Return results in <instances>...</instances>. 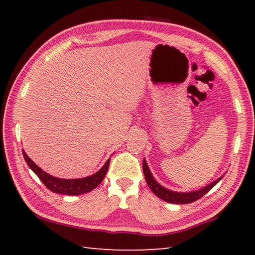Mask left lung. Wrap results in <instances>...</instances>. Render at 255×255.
Returning <instances> with one entry per match:
<instances>
[{
    "label": "left lung",
    "mask_w": 255,
    "mask_h": 255,
    "mask_svg": "<svg viewBox=\"0 0 255 255\" xmlns=\"http://www.w3.org/2000/svg\"><path fill=\"white\" fill-rule=\"evenodd\" d=\"M142 169H143V174L145 182L149 185L151 191L153 192L155 196H158L162 200H165L167 203L171 204H189L193 203L195 200L199 199L200 197H203L206 193H208L211 188H213L216 184H217L221 178L224 177V175H221L217 180H215L213 183L208 184L207 186L202 187L200 189H197V191H192V192H174L171 191V189H167L163 187L155 181V178L153 177L152 173H151L149 166L147 164V161L143 159V163H142Z\"/></svg>",
    "instance_id": "left-lung-1"
}]
</instances>
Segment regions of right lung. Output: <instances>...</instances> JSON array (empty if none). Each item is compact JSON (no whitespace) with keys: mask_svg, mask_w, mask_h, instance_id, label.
<instances>
[{"mask_svg":"<svg viewBox=\"0 0 255 255\" xmlns=\"http://www.w3.org/2000/svg\"><path fill=\"white\" fill-rule=\"evenodd\" d=\"M23 155L26 161L27 165L29 169L39 177V180L45 184V186L50 189L51 192L61 194V195H81L93 191L94 188L100 185L101 182L104 180V177L107 173L108 166H110L111 159H108L105 164L101 167V170L94 173L93 175L82 177V178H59L48 174L47 172L41 170L34 161H32L25 151L23 150Z\"/></svg>","mask_w":255,"mask_h":255,"instance_id":"1","label":"right lung"}]
</instances>
